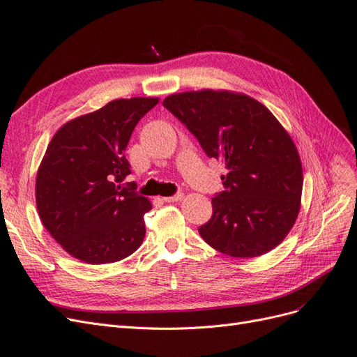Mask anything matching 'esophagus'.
I'll return each mask as SVG.
<instances>
[{"label": "esophagus", "mask_w": 357, "mask_h": 357, "mask_svg": "<svg viewBox=\"0 0 357 357\" xmlns=\"http://www.w3.org/2000/svg\"><path fill=\"white\" fill-rule=\"evenodd\" d=\"M183 198H184L183 193H177V195H174V196H165L164 201H165V202H178V201H181Z\"/></svg>", "instance_id": "1"}]
</instances>
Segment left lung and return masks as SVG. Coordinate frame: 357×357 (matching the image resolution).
I'll use <instances>...</instances> for the list:
<instances>
[{"label": "left lung", "instance_id": "left-lung-1", "mask_svg": "<svg viewBox=\"0 0 357 357\" xmlns=\"http://www.w3.org/2000/svg\"><path fill=\"white\" fill-rule=\"evenodd\" d=\"M162 105L227 168L226 190L213 198L204 241L235 258L260 257L287 238L301 206L303 167L296 143L276 116L252 97L198 90L165 97Z\"/></svg>", "mask_w": 357, "mask_h": 357}]
</instances>
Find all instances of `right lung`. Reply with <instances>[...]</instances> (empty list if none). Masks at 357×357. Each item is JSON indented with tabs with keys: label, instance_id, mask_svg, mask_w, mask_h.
Returning a JSON list of instances; mask_svg holds the SVG:
<instances>
[{
	"label": "right lung",
	"instance_id": "add662e5",
	"mask_svg": "<svg viewBox=\"0 0 357 357\" xmlns=\"http://www.w3.org/2000/svg\"><path fill=\"white\" fill-rule=\"evenodd\" d=\"M158 97L109 102L68 121L36 171L35 201L44 227L69 255L87 264L124 260L142 245L151 201L130 192L126 149Z\"/></svg>",
	"mask_w": 357,
	"mask_h": 357
}]
</instances>
